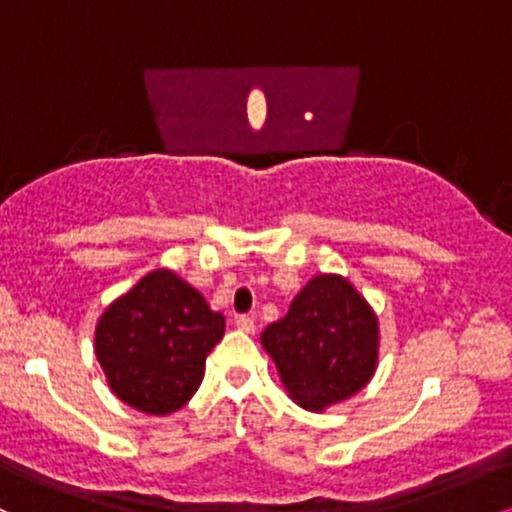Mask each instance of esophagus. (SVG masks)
I'll return each instance as SVG.
<instances>
[{
  "instance_id": "34e87169",
  "label": "esophagus",
  "mask_w": 512,
  "mask_h": 512,
  "mask_svg": "<svg viewBox=\"0 0 512 512\" xmlns=\"http://www.w3.org/2000/svg\"><path fill=\"white\" fill-rule=\"evenodd\" d=\"M236 327H238V330L252 334V332H255V320H252L250 315H238L236 317Z\"/></svg>"
}]
</instances>
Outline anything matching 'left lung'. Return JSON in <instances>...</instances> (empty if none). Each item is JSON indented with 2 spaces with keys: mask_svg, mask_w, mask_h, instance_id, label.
I'll return each instance as SVG.
<instances>
[{
  "mask_svg": "<svg viewBox=\"0 0 512 512\" xmlns=\"http://www.w3.org/2000/svg\"><path fill=\"white\" fill-rule=\"evenodd\" d=\"M291 399L325 411L368 385L378 366V317L344 276L320 274L262 332Z\"/></svg>",
  "mask_w": 512,
  "mask_h": 512,
  "instance_id": "left-lung-1",
  "label": "left lung"
}]
</instances>
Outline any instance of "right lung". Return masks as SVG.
<instances>
[{"mask_svg": "<svg viewBox=\"0 0 512 512\" xmlns=\"http://www.w3.org/2000/svg\"><path fill=\"white\" fill-rule=\"evenodd\" d=\"M226 320L170 269L146 274L105 308L96 356L110 390L144 414H173L197 392Z\"/></svg>", "mask_w": 512, "mask_h": 512, "instance_id": "right-lung-1", "label": "right lung"}]
</instances>
